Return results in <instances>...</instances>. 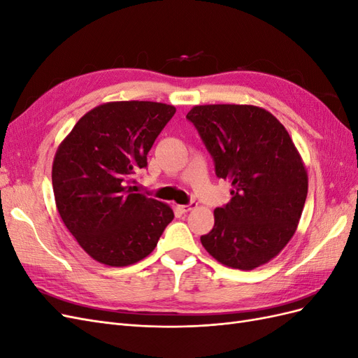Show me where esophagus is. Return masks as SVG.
I'll return each instance as SVG.
<instances>
[{"mask_svg":"<svg viewBox=\"0 0 358 358\" xmlns=\"http://www.w3.org/2000/svg\"><path fill=\"white\" fill-rule=\"evenodd\" d=\"M176 208L180 210V212H189V210H192V209H196L197 208V203L196 201H191V203H188V204H178Z\"/></svg>","mask_w":358,"mask_h":358,"instance_id":"1","label":"esophagus"}]
</instances>
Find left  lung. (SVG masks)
I'll return each instance as SVG.
<instances>
[{
	"label": "left lung",
	"mask_w": 358,
	"mask_h": 358,
	"mask_svg": "<svg viewBox=\"0 0 358 358\" xmlns=\"http://www.w3.org/2000/svg\"><path fill=\"white\" fill-rule=\"evenodd\" d=\"M187 117L213 157L216 176L233 187L201 245L231 268L268 263L294 236L308 196L294 142L272 113L252 104L194 106Z\"/></svg>",
	"instance_id": "8db88e82"
}]
</instances>
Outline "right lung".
<instances>
[{
    "instance_id": "add662e5",
    "label": "right lung",
    "mask_w": 358,
    "mask_h": 358,
    "mask_svg": "<svg viewBox=\"0 0 358 358\" xmlns=\"http://www.w3.org/2000/svg\"><path fill=\"white\" fill-rule=\"evenodd\" d=\"M175 112V106L155 101L104 103L59 143L52 164L57 209L95 262L110 267L140 262L175 218L169 204L129 185Z\"/></svg>"
}]
</instances>
